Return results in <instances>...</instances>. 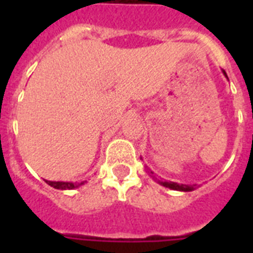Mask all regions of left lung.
I'll use <instances>...</instances> for the list:
<instances>
[{
    "mask_svg": "<svg viewBox=\"0 0 253 253\" xmlns=\"http://www.w3.org/2000/svg\"><path fill=\"white\" fill-rule=\"evenodd\" d=\"M223 72V75L226 77H227V75H226V72L224 71H222ZM228 79V77H227ZM151 176L154 174V172L152 170H150ZM155 178V180L158 181L159 184L163 185V186H166V188H169L172 189V190H180V192H192V190H194L196 189V185H185V184H177V182H172V181H163V180H158L156 177L152 176Z\"/></svg>",
    "mask_w": 253,
    "mask_h": 253,
    "instance_id": "1",
    "label": "left lung"
}]
</instances>
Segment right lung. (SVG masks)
Wrapping results in <instances>:
<instances>
[{
	"label": "right lung",
	"mask_w": 253,
	"mask_h": 253,
	"mask_svg": "<svg viewBox=\"0 0 253 253\" xmlns=\"http://www.w3.org/2000/svg\"><path fill=\"white\" fill-rule=\"evenodd\" d=\"M45 182L55 189H60V190H72L76 189L81 185H84L86 181H80V182H72V181H47Z\"/></svg>",
	"instance_id": "right-lung-1"
}]
</instances>
